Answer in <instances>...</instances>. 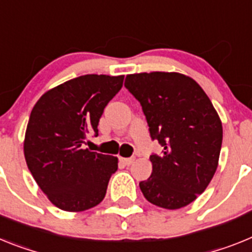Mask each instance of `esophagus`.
Wrapping results in <instances>:
<instances>
[{
    "label": "esophagus",
    "instance_id": "obj_1",
    "mask_svg": "<svg viewBox=\"0 0 252 252\" xmlns=\"http://www.w3.org/2000/svg\"><path fill=\"white\" fill-rule=\"evenodd\" d=\"M120 162L123 163V165H126V166H129V165H132L133 158H132V157H130V158H123V157H120Z\"/></svg>",
    "mask_w": 252,
    "mask_h": 252
}]
</instances>
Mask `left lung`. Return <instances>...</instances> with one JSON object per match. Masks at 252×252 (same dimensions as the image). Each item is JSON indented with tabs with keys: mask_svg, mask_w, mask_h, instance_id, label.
I'll return each mask as SVG.
<instances>
[{
	"mask_svg": "<svg viewBox=\"0 0 252 252\" xmlns=\"http://www.w3.org/2000/svg\"><path fill=\"white\" fill-rule=\"evenodd\" d=\"M124 86L142 105L152 139L163 147L151 155L152 174L141 181L144 198L179 209L198 198L216 174L223 129L204 90L178 72L128 74Z\"/></svg>",
	"mask_w": 252,
	"mask_h": 252,
	"instance_id": "8db88e82",
	"label": "left lung"
}]
</instances>
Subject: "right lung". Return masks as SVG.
I'll return each instance as SVG.
<instances>
[{"mask_svg": "<svg viewBox=\"0 0 252 252\" xmlns=\"http://www.w3.org/2000/svg\"><path fill=\"white\" fill-rule=\"evenodd\" d=\"M124 76L85 74L50 89L32 108L24 139L26 165L57 208L82 212L102 202L118 158L85 148Z\"/></svg>", "mask_w": 252, "mask_h": 252, "instance_id": "right-lung-1", "label": "right lung"}]
</instances>
